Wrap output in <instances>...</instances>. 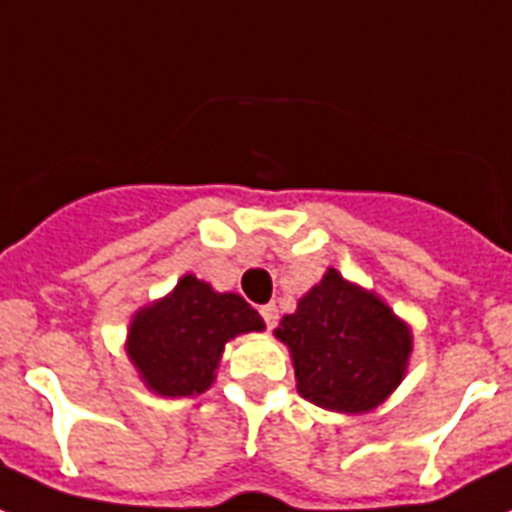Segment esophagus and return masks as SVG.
<instances>
[{
    "label": "esophagus",
    "instance_id": "esophagus-1",
    "mask_svg": "<svg viewBox=\"0 0 512 512\" xmlns=\"http://www.w3.org/2000/svg\"><path fill=\"white\" fill-rule=\"evenodd\" d=\"M260 315H263V321H265V326H268V328H273L278 323V307L273 305V302H270V305L260 307Z\"/></svg>",
    "mask_w": 512,
    "mask_h": 512
}]
</instances>
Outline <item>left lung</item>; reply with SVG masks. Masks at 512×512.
<instances>
[{"label": "left lung", "mask_w": 512, "mask_h": 512, "mask_svg": "<svg viewBox=\"0 0 512 512\" xmlns=\"http://www.w3.org/2000/svg\"><path fill=\"white\" fill-rule=\"evenodd\" d=\"M276 336L289 347L297 389L336 413H365L405 376L410 328L371 292L347 284L334 268L284 315Z\"/></svg>", "instance_id": "left-lung-1"}]
</instances>
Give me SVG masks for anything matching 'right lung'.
Returning a JSON list of instances; mask_svg holds the SVG:
<instances>
[{"label":"right lung","mask_w":512,"mask_h":512,"mask_svg":"<svg viewBox=\"0 0 512 512\" xmlns=\"http://www.w3.org/2000/svg\"><path fill=\"white\" fill-rule=\"evenodd\" d=\"M263 328V318L239 294H218L184 276L173 294L136 313L126 350L149 389L191 397L210 389L228 339Z\"/></svg>","instance_id":"1"}]
</instances>
